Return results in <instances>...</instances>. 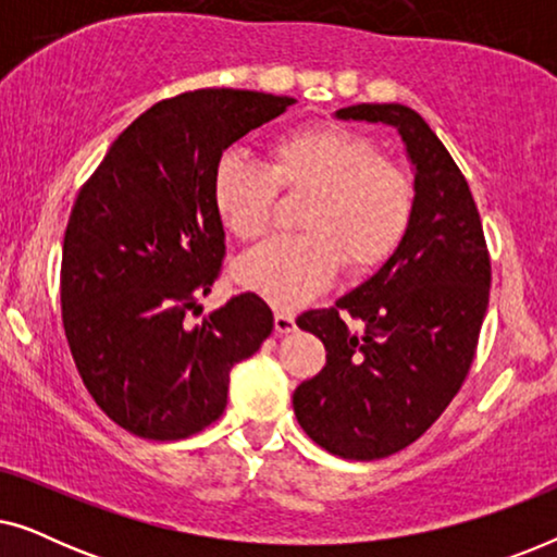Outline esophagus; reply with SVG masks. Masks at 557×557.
Wrapping results in <instances>:
<instances>
[{"label":"esophagus","instance_id":"1","mask_svg":"<svg viewBox=\"0 0 557 557\" xmlns=\"http://www.w3.org/2000/svg\"><path fill=\"white\" fill-rule=\"evenodd\" d=\"M273 326H276L278 334H288L296 330V319L294 314H288V311H276V317H273Z\"/></svg>","mask_w":557,"mask_h":557}]
</instances>
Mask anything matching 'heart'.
<instances>
[{
  "instance_id": "1",
  "label": "heart",
  "mask_w": 557,
  "mask_h": 557,
  "mask_svg": "<svg viewBox=\"0 0 557 557\" xmlns=\"http://www.w3.org/2000/svg\"><path fill=\"white\" fill-rule=\"evenodd\" d=\"M278 189L309 195L301 212L307 233L250 250L235 273L281 309L322 292L342 261L352 273L383 265L413 215L408 174L380 157L368 134L334 121L273 136L269 166L235 154L220 159L212 202L235 238L258 240L271 227Z\"/></svg>"
}]
</instances>
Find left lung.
Masks as SVG:
<instances>
[{"mask_svg": "<svg viewBox=\"0 0 557 557\" xmlns=\"http://www.w3.org/2000/svg\"><path fill=\"white\" fill-rule=\"evenodd\" d=\"M337 119L398 128L416 166L413 215L375 276L296 319L324 342L326 364L296 387L294 413L330 454L375 461L421 438L467 380L492 261L469 182L413 109L360 103ZM349 315L362 333L348 330Z\"/></svg>", "mask_w": 557, "mask_h": 557, "instance_id": "8db88e82", "label": "left lung"}]
</instances>
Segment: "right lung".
Listing matches in <instances>:
<instances>
[{"label": "right lung", "mask_w": 557, "mask_h": 557, "mask_svg": "<svg viewBox=\"0 0 557 557\" xmlns=\"http://www.w3.org/2000/svg\"><path fill=\"white\" fill-rule=\"evenodd\" d=\"M292 96L200 88L128 124L81 187L63 240L60 307L71 355L98 408L149 441L215 423L235 362L273 330L261 296L202 319L225 258L212 177L223 151Z\"/></svg>", "instance_id": "right-lung-1"}]
</instances>
